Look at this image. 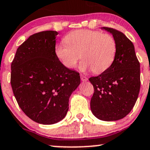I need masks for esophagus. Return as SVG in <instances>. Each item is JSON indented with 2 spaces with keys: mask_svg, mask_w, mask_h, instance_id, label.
<instances>
[{
  "mask_svg": "<svg viewBox=\"0 0 150 150\" xmlns=\"http://www.w3.org/2000/svg\"><path fill=\"white\" fill-rule=\"evenodd\" d=\"M81 79L83 81H87L88 78L84 75H81Z\"/></svg>",
  "mask_w": 150,
  "mask_h": 150,
  "instance_id": "obj_1",
  "label": "esophagus"
}]
</instances>
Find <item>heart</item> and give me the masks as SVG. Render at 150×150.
I'll list each match as a JSON object with an SVG mask.
<instances>
[{"label": "heart", "mask_w": 150, "mask_h": 150, "mask_svg": "<svg viewBox=\"0 0 150 150\" xmlns=\"http://www.w3.org/2000/svg\"><path fill=\"white\" fill-rule=\"evenodd\" d=\"M64 40L56 45L55 54L67 69L74 68L81 56V71L91 69L93 73H102L112 66L117 55V41L110 33L80 29L68 33Z\"/></svg>", "instance_id": "heart-1"}]
</instances>
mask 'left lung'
Listing matches in <instances>:
<instances>
[{
	"mask_svg": "<svg viewBox=\"0 0 150 150\" xmlns=\"http://www.w3.org/2000/svg\"><path fill=\"white\" fill-rule=\"evenodd\" d=\"M113 35L117 52L113 64L101 74L89 81L94 88L91 109L98 119L117 121L129 114L140 88V69L134 45L121 31L103 27Z\"/></svg>",
	"mask_w": 150,
	"mask_h": 150,
	"instance_id": "left-lung-1",
	"label": "left lung"
}]
</instances>
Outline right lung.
Returning <instances> with one entry per match:
<instances>
[{"instance_id":"right-lung-1","label":"right lung","mask_w":150,"mask_h":150,"mask_svg":"<svg viewBox=\"0 0 150 150\" xmlns=\"http://www.w3.org/2000/svg\"><path fill=\"white\" fill-rule=\"evenodd\" d=\"M55 31L30 36L11 64L10 83L19 107L31 120L53 124L62 120L69 98L81 83L79 72L63 66L55 54Z\"/></svg>"}]
</instances>
